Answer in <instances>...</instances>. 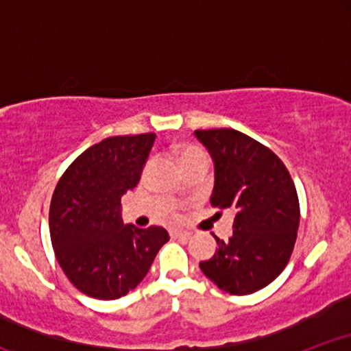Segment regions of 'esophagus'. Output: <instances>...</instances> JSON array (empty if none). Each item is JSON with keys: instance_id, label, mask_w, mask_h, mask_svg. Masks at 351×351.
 <instances>
[{"instance_id": "1", "label": "esophagus", "mask_w": 351, "mask_h": 351, "mask_svg": "<svg viewBox=\"0 0 351 351\" xmlns=\"http://www.w3.org/2000/svg\"><path fill=\"white\" fill-rule=\"evenodd\" d=\"M170 236L175 237V239H189L191 232L181 231V229H170Z\"/></svg>"}]
</instances>
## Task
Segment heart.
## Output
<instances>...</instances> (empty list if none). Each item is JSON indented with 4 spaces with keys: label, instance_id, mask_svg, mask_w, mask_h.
<instances>
[{
    "label": "heart",
    "instance_id": "heart-1",
    "mask_svg": "<svg viewBox=\"0 0 351 351\" xmlns=\"http://www.w3.org/2000/svg\"><path fill=\"white\" fill-rule=\"evenodd\" d=\"M178 156H180L181 167L191 162H199V160L201 162H208L206 153L201 150L199 147H196V145H183V147L180 148Z\"/></svg>",
    "mask_w": 351,
    "mask_h": 351
}]
</instances>
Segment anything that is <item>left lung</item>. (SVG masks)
<instances>
[{
    "label": "left lung",
    "mask_w": 351,
    "mask_h": 351,
    "mask_svg": "<svg viewBox=\"0 0 351 351\" xmlns=\"http://www.w3.org/2000/svg\"><path fill=\"white\" fill-rule=\"evenodd\" d=\"M215 162L211 204L234 209L232 234L216 237L201 271L221 291L247 295L269 285L287 265L300 208L295 184L282 160L267 147L232 128L195 130Z\"/></svg>",
    "instance_id": "8db88e82"
}]
</instances>
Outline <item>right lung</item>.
<instances>
[{"mask_svg":"<svg viewBox=\"0 0 351 351\" xmlns=\"http://www.w3.org/2000/svg\"><path fill=\"white\" fill-rule=\"evenodd\" d=\"M155 134L108 136L92 145L58 181L49 231L71 284L99 300L127 295L147 276L167 229L123 224L120 199L140 181Z\"/></svg>","mask_w":351,"mask_h":351,"instance_id":"1","label":"right lung"}]
</instances>
